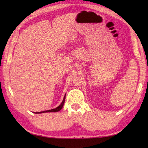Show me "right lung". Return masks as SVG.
Here are the masks:
<instances>
[{
	"instance_id": "1",
	"label": "right lung",
	"mask_w": 148,
	"mask_h": 148,
	"mask_svg": "<svg viewBox=\"0 0 148 148\" xmlns=\"http://www.w3.org/2000/svg\"><path fill=\"white\" fill-rule=\"evenodd\" d=\"M65 95L64 97V99H63L62 103H60V105L58 106L57 108H56L55 109H53L51 110H48V111H41V112H34V113H36V114H41V113H45V112H58L59 111L62 109L63 106H64V102H65Z\"/></svg>"
}]
</instances>
